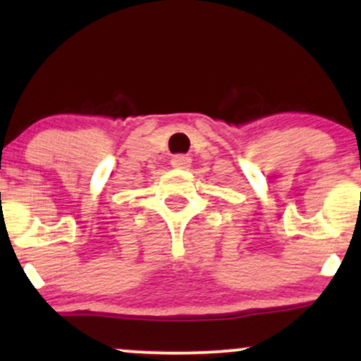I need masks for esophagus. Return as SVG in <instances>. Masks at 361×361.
Wrapping results in <instances>:
<instances>
[{"label":"esophagus","instance_id":"esophagus-1","mask_svg":"<svg viewBox=\"0 0 361 361\" xmlns=\"http://www.w3.org/2000/svg\"><path fill=\"white\" fill-rule=\"evenodd\" d=\"M171 164H173V168H181V169H186V168L192 166V159H190L188 156L180 154V156H175V157H173V159H171Z\"/></svg>","mask_w":361,"mask_h":361}]
</instances>
